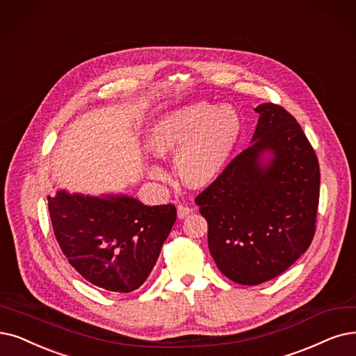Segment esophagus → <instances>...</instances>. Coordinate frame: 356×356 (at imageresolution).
<instances>
[{
    "label": "esophagus",
    "mask_w": 356,
    "mask_h": 356,
    "mask_svg": "<svg viewBox=\"0 0 356 356\" xmlns=\"http://www.w3.org/2000/svg\"><path fill=\"white\" fill-rule=\"evenodd\" d=\"M177 211H178V218L184 219V218H187L190 213H193L194 209L191 206H187V204H178Z\"/></svg>",
    "instance_id": "1"
}]
</instances>
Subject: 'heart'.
Returning <instances> with one entry per match:
<instances>
[{"label":"heart","instance_id":"1","mask_svg":"<svg viewBox=\"0 0 356 356\" xmlns=\"http://www.w3.org/2000/svg\"><path fill=\"white\" fill-rule=\"evenodd\" d=\"M241 133V118L231 106L198 102L168 113L154 125L150 146L161 156L175 154L179 178L191 187L215 181ZM154 178L163 170L152 168Z\"/></svg>","mask_w":356,"mask_h":356}]
</instances>
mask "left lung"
Segmentation results:
<instances>
[{"mask_svg": "<svg viewBox=\"0 0 356 356\" xmlns=\"http://www.w3.org/2000/svg\"><path fill=\"white\" fill-rule=\"evenodd\" d=\"M255 112L254 145L195 197L213 260L247 286L275 279L308 250L320 198L318 159L301 125L276 104ZM264 151L274 154L268 164L261 162Z\"/></svg>", "mask_w": 356, "mask_h": 356, "instance_id": "obj_1", "label": "left lung"}]
</instances>
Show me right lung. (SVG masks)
<instances>
[{
    "label": "right lung",
    "mask_w": 356,
    "mask_h": 356,
    "mask_svg": "<svg viewBox=\"0 0 356 356\" xmlns=\"http://www.w3.org/2000/svg\"><path fill=\"white\" fill-rule=\"evenodd\" d=\"M48 209L68 263L92 285L118 293L143 285L177 220L174 204L150 207L125 195L58 191Z\"/></svg>",
    "instance_id": "obj_1"
}]
</instances>
